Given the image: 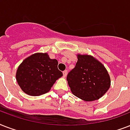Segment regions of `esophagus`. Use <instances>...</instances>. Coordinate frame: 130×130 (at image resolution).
<instances>
[{"mask_svg": "<svg viewBox=\"0 0 130 130\" xmlns=\"http://www.w3.org/2000/svg\"><path fill=\"white\" fill-rule=\"evenodd\" d=\"M63 76H64V77H66L67 75V70H65V71L63 72Z\"/></svg>", "mask_w": 130, "mask_h": 130, "instance_id": "34e87169", "label": "esophagus"}]
</instances>
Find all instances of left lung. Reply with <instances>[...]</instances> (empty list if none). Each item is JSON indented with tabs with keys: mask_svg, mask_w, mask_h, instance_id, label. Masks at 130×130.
Here are the masks:
<instances>
[{
	"mask_svg": "<svg viewBox=\"0 0 130 130\" xmlns=\"http://www.w3.org/2000/svg\"><path fill=\"white\" fill-rule=\"evenodd\" d=\"M71 91L85 101L98 100L109 90L111 79L104 65L88 55H77L75 67L67 76Z\"/></svg>",
	"mask_w": 130,
	"mask_h": 130,
	"instance_id": "8db88e82",
	"label": "left lung"
}]
</instances>
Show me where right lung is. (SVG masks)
<instances>
[{
  "mask_svg": "<svg viewBox=\"0 0 130 130\" xmlns=\"http://www.w3.org/2000/svg\"><path fill=\"white\" fill-rule=\"evenodd\" d=\"M57 65V59H50L47 53H35L26 58L18 67L17 83L27 94L34 96L44 94L63 76Z\"/></svg>",
  "mask_w": 130,
  "mask_h": 130,
  "instance_id": "right-lung-1",
  "label": "right lung"
}]
</instances>
